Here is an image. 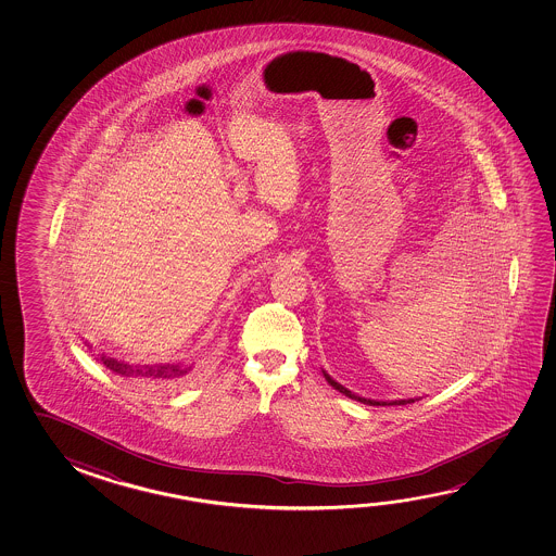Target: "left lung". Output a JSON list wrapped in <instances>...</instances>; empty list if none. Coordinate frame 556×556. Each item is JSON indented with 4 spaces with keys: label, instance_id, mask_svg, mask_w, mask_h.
Listing matches in <instances>:
<instances>
[{
    "label": "left lung",
    "instance_id": "1",
    "mask_svg": "<svg viewBox=\"0 0 556 556\" xmlns=\"http://www.w3.org/2000/svg\"><path fill=\"white\" fill-rule=\"evenodd\" d=\"M324 376H326V380H328L329 386H333L337 392L343 393L346 397H351V400L361 401V403H366V405H407V403H415L417 400H395V401H376V400H366V397H358L353 392H349L345 386H341V383L336 382L331 376H329L326 370H324Z\"/></svg>",
    "mask_w": 556,
    "mask_h": 556
}]
</instances>
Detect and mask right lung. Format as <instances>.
<instances>
[{
  "label": "right lung",
  "mask_w": 556,
  "mask_h": 556,
  "mask_svg": "<svg viewBox=\"0 0 556 556\" xmlns=\"http://www.w3.org/2000/svg\"><path fill=\"white\" fill-rule=\"evenodd\" d=\"M102 365L110 368L112 372L119 374V376H128V378H139L151 383H168L176 382L184 378L186 374L190 372L191 366H184L180 363H168V365H146L134 366L118 358L112 356L101 355Z\"/></svg>",
  "instance_id": "add662e5"
}]
</instances>
